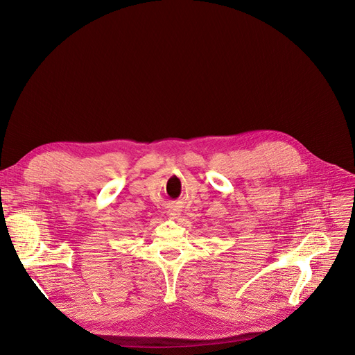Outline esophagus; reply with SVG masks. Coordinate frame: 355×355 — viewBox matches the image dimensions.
I'll use <instances>...</instances> for the list:
<instances>
[{
  "label": "esophagus",
  "mask_w": 355,
  "mask_h": 355,
  "mask_svg": "<svg viewBox=\"0 0 355 355\" xmlns=\"http://www.w3.org/2000/svg\"><path fill=\"white\" fill-rule=\"evenodd\" d=\"M168 215H171V216H172V218H176V216H178V215H179V214H178V209H176V208H173V207H172V208H171V209H168Z\"/></svg>",
  "instance_id": "1"
}]
</instances>
